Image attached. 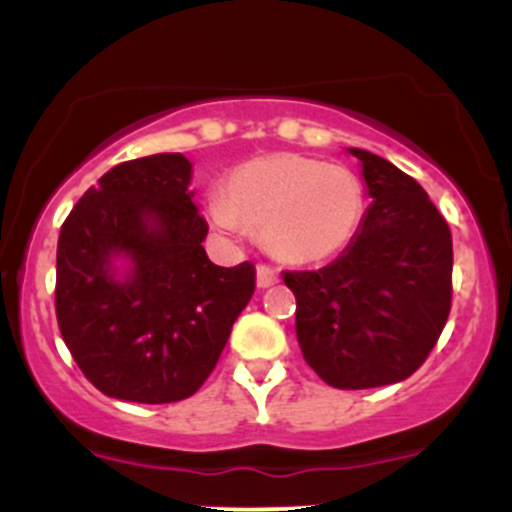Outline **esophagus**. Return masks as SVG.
I'll return each instance as SVG.
<instances>
[{
    "mask_svg": "<svg viewBox=\"0 0 512 512\" xmlns=\"http://www.w3.org/2000/svg\"><path fill=\"white\" fill-rule=\"evenodd\" d=\"M277 282H280V272L272 270V267H267V265H257V287L267 289V287L277 285Z\"/></svg>",
    "mask_w": 512,
    "mask_h": 512,
    "instance_id": "esophagus-1",
    "label": "esophagus"
}]
</instances>
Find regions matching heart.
<instances>
[{
	"mask_svg": "<svg viewBox=\"0 0 512 512\" xmlns=\"http://www.w3.org/2000/svg\"><path fill=\"white\" fill-rule=\"evenodd\" d=\"M364 205V185L344 165L270 153L237 165L225 195L208 200V215L223 230L260 232L277 260L309 267L352 245Z\"/></svg>",
	"mask_w": 512,
	"mask_h": 512,
	"instance_id": "b5f03b06",
	"label": "heart"
}]
</instances>
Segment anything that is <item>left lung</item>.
<instances>
[{
    "instance_id": "8db88e82",
    "label": "left lung",
    "mask_w": 512,
    "mask_h": 512,
    "mask_svg": "<svg viewBox=\"0 0 512 512\" xmlns=\"http://www.w3.org/2000/svg\"><path fill=\"white\" fill-rule=\"evenodd\" d=\"M359 160L371 205L352 245L317 272H285L297 297V342L334 389L409 379L451 312L453 242L446 220L411 175L386 158Z\"/></svg>"
}]
</instances>
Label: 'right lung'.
Instances as JSON below:
<instances>
[{
	"mask_svg": "<svg viewBox=\"0 0 512 512\" xmlns=\"http://www.w3.org/2000/svg\"><path fill=\"white\" fill-rule=\"evenodd\" d=\"M183 153L101 175L61 225L56 319L86 379L111 399L193 396L255 292V265L218 267Z\"/></svg>",
	"mask_w": 512,
	"mask_h": 512,
	"instance_id": "obj_1",
	"label": "right lung"
}]
</instances>
